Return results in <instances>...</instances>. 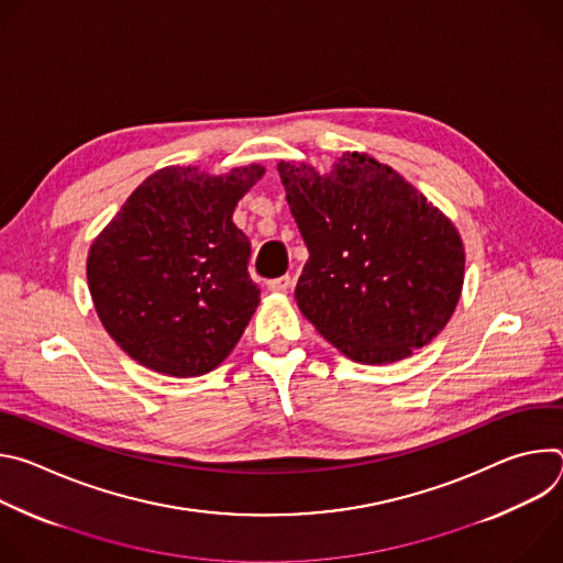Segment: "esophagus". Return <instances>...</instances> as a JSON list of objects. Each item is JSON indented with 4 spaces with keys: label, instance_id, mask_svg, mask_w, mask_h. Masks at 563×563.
Returning <instances> with one entry per match:
<instances>
[{
    "label": "esophagus",
    "instance_id": "esophagus-1",
    "mask_svg": "<svg viewBox=\"0 0 563 563\" xmlns=\"http://www.w3.org/2000/svg\"><path fill=\"white\" fill-rule=\"evenodd\" d=\"M269 291H276V294H285L289 287H291V278L289 276H280V278H274L267 283Z\"/></svg>",
    "mask_w": 563,
    "mask_h": 563
}]
</instances>
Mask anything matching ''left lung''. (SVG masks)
Listing matches in <instances>:
<instances>
[{"label":"left lung","mask_w":563,"mask_h":563,"mask_svg":"<svg viewBox=\"0 0 563 563\" xmlns=\"http://www.w3.org/2000/svg\"><path fill=\"white\" fill-rule=\"evenodd\" d=\"M278 174L309 250L294 296L318 334L365 365L428 345L463 287L452 220L367 153H343L328 176L305 163Z\"/></svg>","instance_id":"obj_1"}]
</instances>
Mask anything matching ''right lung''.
I'll list each match as a JSON object with an SVG mask.
<instances>
[{"label": "right lung", "mask_w": 563, "mask_h": 563, "mask_svg": "<svg viewBox=\"0 0 563 563\" xmlns=\"http://www.w3.org/2000/svg\"><path fill=\"white\" fill-rule=\"evenodd\" d=\"M265 174L165 167L148 176L93 240L87 278L111 339L140 365L176 376L216 369L261 302L252 245L233 209Z\"/></svg>", "instance_id": "1"}]
</instances>
